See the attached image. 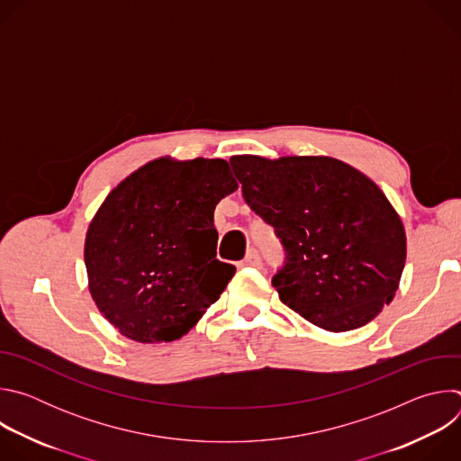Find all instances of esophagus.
Listing matches in <instances>:
<instances>
[{
  "label": "esophagus",
  "mask_w": 461,
  "mask_h": 461,
  "mask_svg": "<svg viewBox=\"0 0 461 461\" xmlns=\"http://www.w3.org/2000/svg\"><path fill=\"white\" fill-rule=\"evenodd\" d=\"M242 267H260V257L255 249H249L242 260Z\"/></svg>",
  "instance_id": "esophagus-1"
}]
</instances>
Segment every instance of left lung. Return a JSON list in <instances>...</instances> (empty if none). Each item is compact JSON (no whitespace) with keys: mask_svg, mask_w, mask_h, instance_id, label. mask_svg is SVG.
I'll list each match as a JSON object with an SVG mask.
<instances>
[{"mask_svg":"<svg viewBox=\"0 0 461 461\" xmlns=\"http://www.w3.org/2000/svg\"><path fill=\"white\" fill-rule=\"evenodd\" d=\"M246 204L276 228L279 299L328 332L370 322L396 295L407 258L402 217L381 187L332 157L235 155Z\"/></svg>","mask_w":461,"mask_h":461,"instance_id":"left-lung-1","label":"left lung"}]
</instances>
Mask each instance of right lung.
Segmentation results:
<instances>
[{"label":"right lung","mask_w":461,"mask_h":461,"mask_svg":"<svg viewBox=\"0 0 461 461\" xmlns=\"http://www.w3.org/2000/svg\"><path fill=\"white\" fill-rule=\"evenodd\" d=\"M239 187L222 158L160 157L116 184L84 244L100 313L137 343L180 339L219 301L235 267L217 260V204Z\"/></svg>","instance_id":"add662e5"}]
</instances>
